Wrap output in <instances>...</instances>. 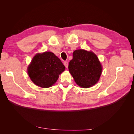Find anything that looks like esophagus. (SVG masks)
Masks as SVG:
<instances>
[{"label":"esophagus","mask_w":134,"mask_h":134,"mask_svg":"<svg viewBox=\"0 0 134 134\" xmlns=\"http://www.w3.org/2000/svg\"><path fill=\"white\" fill-rule=\"evenodd\" d=\"M64 65H65V68H68V65H69V64H68V62H67V61H65V62H64Z\"/></svg>","instance_id":"esophagus-1"}]
</instances>
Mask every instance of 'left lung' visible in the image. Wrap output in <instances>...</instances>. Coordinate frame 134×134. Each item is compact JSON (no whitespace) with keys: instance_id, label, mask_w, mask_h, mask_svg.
<instances>
[{"instance_id":"left-lung-1","label":"left lung","mask_w":134,"mask_h":134,"mask_svg":"<svg viewBox=\"0 0 134 134\" xmlns=\"http://www.w3.org/2000/svg\"><path fill=\"white\" fill-rule=\"evenodd\" d=\"M69 70L78 86L88 88L97 83L102 68L95 53L92 51L78 49L74 51Z\"/></svg>"}]
</instances>
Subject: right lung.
<instances>
[{
	"mask_svg": "<svg viewBox=\"0 0 134 134\" xmlns=\"http://www.w3.org/2000/svg\"><path fill=\"white\" fill-rule=\"evenodd\" d=\"M65 67L51 52L37 53L27 67V73L36 85L43 88L52 86L63 72Z\"/></svg>",
	"mask_w": 134,
	"mask_h": 134,
	"instance_id": "right-lung-1",
	"label": "right lung"
}]
</instances>
